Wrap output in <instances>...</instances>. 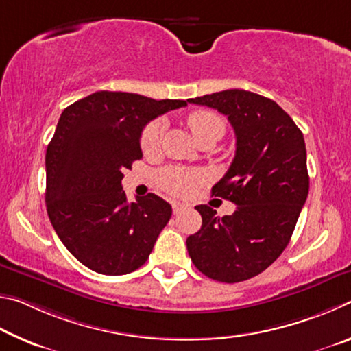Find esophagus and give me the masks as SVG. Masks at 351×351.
<instances>
[{
	"label": "esophagus",
	"mask_w": 351,
	"mask_h": 351,
	"mask_svg": "<svg viewBox=\"0 0 351 351\" xmlns=\"http://www.w3.org/2000/svg\"><path fill=\"white\" fill-rule=\"evenodd\" d=\"M171 209H173L175 215H178V213H181L182 210H186L187 206L182 204V203H178V201H175V203H171Z\"/></svg>",
	"instance_id": "1"
}]
</instances>
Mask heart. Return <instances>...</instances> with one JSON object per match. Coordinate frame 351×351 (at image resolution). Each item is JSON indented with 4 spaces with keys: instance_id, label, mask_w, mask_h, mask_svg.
Returning a JSON list of instances; mask_svg holds the SVG:
<instances>
[{
    "instance_id": "obj_1",
    "label": "heart",
    "mask_w": 351,
    "mask_h": 351,
    "mask_svg": "<svg viewBox=\"0 0 351 351\" xmlns=\"http://www.w3.org/2000/svg\"><path fill=\"white\" fill-rule=\"evenodd\" d=\"M187 125L192 132L193 138L198 141L204 138L219 139L224 134L223 119L212 111L198 110L190 112L187 117ZM164 123L154 121L144 128L141 136V148L144 154H153L158 152L161 144ZM206 173L197 169H182V167H165L156 173V181L165 192L176 197H189L199 184L206 181Z\"/></svg>"
}]
</instances>
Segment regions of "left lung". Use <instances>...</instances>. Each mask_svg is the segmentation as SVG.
I'll list each match as a JSON object with an SVG mask.
<instances>
[{
    "mask_svg": "<svg viewBox=\"0 0 351 351\" xmlns=\"http://www.w3.org/2000/svg\"><path fill=\"white\" fill-rule=\"evenodd\" d=\"M228 116L237 139L232 164L212 189L237 206L217 217L197 206L203 224L187 239L198 271L213 280L237 283L274 263L294 232L310 176L304 134L274 100L245 90H226L189 99Z\"/></svg>",
    "mask_w": 351,
    "mask_h": 351,
    "instance_id": "1",
    "label": "left lung"
}]
</instances>
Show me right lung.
<instances>
[{"label":"right lung","mask_w":351,"mask_h":351,"mask_svg":"<svg viewBox=\"0 0 351 351\" xmlns=\"http://www.w3.org/2000/svg\"><path fill=\"white\" fill-rule=\"evenodd\" d=\"M186 105L99 91L63 110L46 150L45 199L58 239L86 268L122 276L147 261L171 206L154 193L128 203L123 171L142 158L147 123Z\"/></svg>","instance_id":"right-lung-1"}]
</instances>
